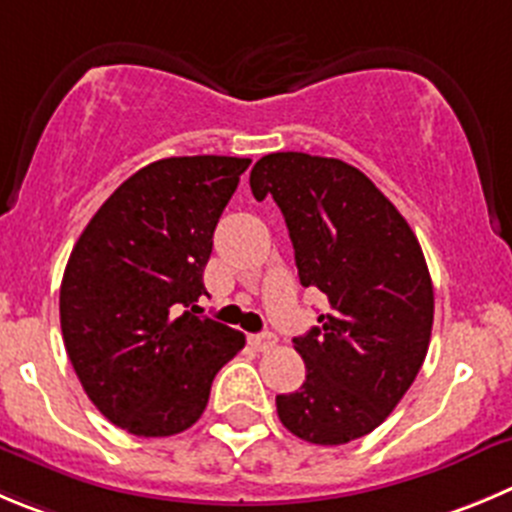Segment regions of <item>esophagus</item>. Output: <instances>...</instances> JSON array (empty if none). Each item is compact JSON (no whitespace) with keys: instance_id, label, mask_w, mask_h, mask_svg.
Returning a JSON list of instances; mask_svg holds the SVG:
<instances>
[{"instance_id":"esophagus-1","label":"esophagus","mask_w":512,"mask_h":512,"mask_svg":"<svg viewBox=\"0 0 512 512\" xmlns=\"http://www.w3.org/2000/svg\"><path fill=\"white\" fill-rule=\"evenodd\" d=\"M250 343L257 351H270V348L278 343V338L272 336V333H255V336H250Z\"/></svg>"}]
</instances>
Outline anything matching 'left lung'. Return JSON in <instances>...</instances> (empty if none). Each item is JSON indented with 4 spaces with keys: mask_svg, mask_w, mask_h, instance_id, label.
Returning <instances> with one entry per match:
<instances>
[{
    "mask_svg": "<svg viewBox=\"0 0 512 512\" xmlns=\"http://www.w3.org/2000/svg\"><path fill=\"white\" fill-rule=\"evenodd\" d=\"M257 202L275 199L303 288L331 313L293 338L305 381L275 399L285 429L310 444L374 432L407 394L432 336L434 290L417 234L374 181L341 159L280 151L250 174Z\"/></svg>",
    "mask_w": 512,
    "mask_h": 512,
    "instance_id": "8db88e82",
    "label": "left lung"
}]
</instances>
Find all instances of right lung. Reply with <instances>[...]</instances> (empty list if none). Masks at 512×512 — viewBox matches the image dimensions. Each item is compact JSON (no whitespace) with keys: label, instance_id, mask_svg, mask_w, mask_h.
<instances>
[{"label":"right lung","instance_id":"obj_1","mask_svg":"<svg viewBox=\"0 0 512 512\" xmlns=\"http://www.w3.org/2000/svg\"><path fill=\"white\" fill-rule=\"evenodd\" d=\"M250 159L171 156L128 176L70 252L60 285L65 351L105 419L171 437L202 417L245 336L199 318L204 267Z\"/></svg>","mask_w":512,"mask_h":512}]
</instances>
